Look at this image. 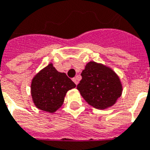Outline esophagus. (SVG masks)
I'll return each mask as SVG.
<instances>
[{"mask_svg":"<svg viewBox=\"0 0 150 150\" xmlns=\"http://www.w3.org/2000/svg\"><path fill=\"white\" fill-rule=\"evenodd\" d=\"M73 81H74V83H76V84H77V83H78V82H79V80H78V78H77V77H74V78H73Z\"/></svg>","mask_w":150,"mask_h":150,"instance_id":"1","label":"esophagus"}]
</instances>
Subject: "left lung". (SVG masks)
Listing matches in <instances>:
<instances>
[{"mask_svg": "<svg viewBox=\"0 0 150 150\" xmlns=\"http://www.w3.org/2000/svg\"><path fill=\"white\" fill-rule=\"evenodd\" d=\"M81 76L76 88L84 100L96 109L112 106L121 95L122 86L119 77L108 67L95 62H88Z\"/></svg>", "mask_w": 150, "mask_h": 150, "instance_id": "obj_1", "label": "left lung"}]
</instances>
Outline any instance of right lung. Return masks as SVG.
<instances>
[{
  "instance_id": "1",
  "label": "right lung",
  "mask_w": 150,
  "mask_h": 150,
  "mask_svg": "<svg viewBox=\"0 0 150 150\" xmlns=\"http://www.w3.org/2000/svg\"><path fill=\"white\" fill-rule=\"evenodd\" d=\"M75 87L67 74L58 72L49 64L33 79L31 95L38 109L53 112L61 107L67 91Z\"/></svg>"
}]
</instances>
